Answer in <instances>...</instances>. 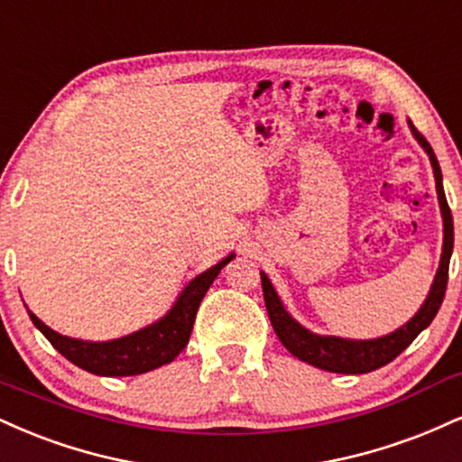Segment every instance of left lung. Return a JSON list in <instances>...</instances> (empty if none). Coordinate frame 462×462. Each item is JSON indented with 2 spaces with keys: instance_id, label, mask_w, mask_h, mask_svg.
Listing matches in <instances>:
<instances>
[{
  "instance_id": "8db88e82",
  "label": "left lung",
  "mask_w": 462,
  "mask_h": 462,
  "mask_svg": "<svg viewBox=\"0 0 462 462\" xmlns=\"http://www.w3.org/2000/svg\"><path fill=\"white\" fill-rule=\"evenodd\" d=\"M409 129L413 133V137L418 140L420 146L424 148L428 159H430L432 174H435L437 185L439 208H441L443 217L441 260H439V269L435 280H432L430 291H428L424 303H421V308L415 312V316H411V319L404 322L402 327H398L396 331L381 337H372V340H351V337L340 336H320V333L305 329L301 322L294 320L292 316L288 314V310L284 308V303H282L280 294H277L273 284H271L269 277H266L264 271L260 273L266 312H269L271 325H273L277 337H280V342L284 344L294 357L314 365V368L337 372V374H365V372L383 368V365L390 364L392 359H396L398 355L402 353L428 325H430L432 319H435L439 312V308H441L443 297H446L449 258H452L454 249V221L448 207L446 191H443V176L435 152H432L430 143L420 135L411 120Z\"/></svg>"
}]
</instances>
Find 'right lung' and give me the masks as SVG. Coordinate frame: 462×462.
<instances>
[{"label": "right lung", "mask_w": 462, "mask_h": 462, "mask_svg": "<svg viewBox=\"0 0 462 462\" xmlns=\"http://www.w3.org/2000/svg\"><path fill=\"white\" fill-rule=\"evenodd\" d=\"M232 258H235V254H227L224 260L193 277L178 294L174 305L159 320L150 322V325L129 333V336L116 337V340H77V337L53 331L30 310H27V314H30L36 329L53 344L55 351L62 353L70 364L79 365L81 370L92 372L97 376L143 374V372L161 368V365L174 361L178 353L187 346L204 294Z\"/></svg>", "instance_id": "right-lung-1"}]
</instances>
